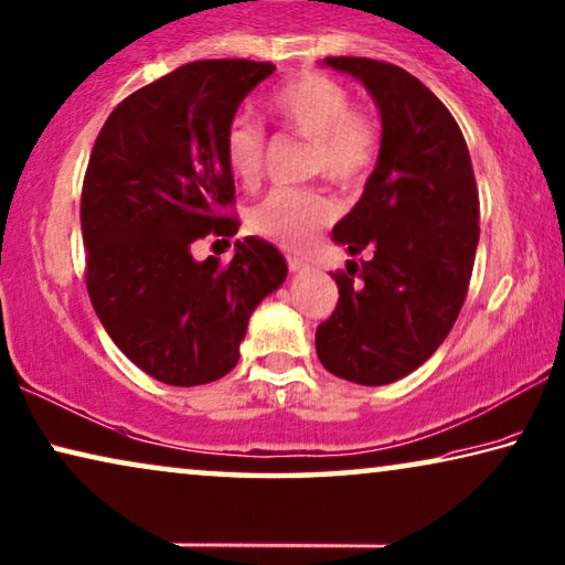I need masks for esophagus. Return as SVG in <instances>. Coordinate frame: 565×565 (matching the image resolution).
I'll return each mask as SVG.
<instances>
[{
    "label": "esophagus",
    "instance_id": "obj_1",
    "mask_svg": "<svg viewBox=\"0 0 565 565\" xmlns=\"http://www.w3.org/2000/svg\"><path fill=\"white\" fill-rule=\"evenodd\" d=\"M288 267L292 269V273H300V269H306L308 263L302 257H296V255H288Z\"/></svg>",
    "mask_w": 565,
    "mask_h": 565
}]
</instances>
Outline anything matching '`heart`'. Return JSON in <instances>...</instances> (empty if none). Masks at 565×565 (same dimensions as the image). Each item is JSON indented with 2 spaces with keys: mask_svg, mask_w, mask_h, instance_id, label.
<instances>
[{
  "mask_svg": "<svg viewBox=\"0 0 565 565\" xmlns=\"http://www.w3.org/2000/svg\"><path fill=\"white\" fill-rule=\"evenodd\" d=\"M269 111L282 129L310 140L308 173L333 183H362L377 166L382 129L359 109L341 81L326 73H302L269 96ZM226 166L244 185L263 178L267 135L249 119H234L224 137ZM337 216V201L323 188H275L249 211L252 232L288 249H306Z\"/></svg>",
  "mask_w": 565,
  "mask_h": 565,
  "instance_id": "heart-1",
  "label": "heart"
}]
</instances>
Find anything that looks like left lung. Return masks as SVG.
Here are the masks:
<instances>
[{"mask_svg": "<svg viewBox=\"0 0 565 565\" xmlns=\"http://www.w3.org/2000/svg\"><path fill=\"white\" fill-rule=\"evenodd\" d=\"M382 111V150L362 199L333 228L351 257L339 302L316 329L321 364L377 387L430 359L469 292L479 244V191L469 147L444 102L399 65L333 55Z\"/></svg>", "mask_w": 565, "mask_h": 565, "instance_id": "obj_1", "label": "left lung"}]
</instances>
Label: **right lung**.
<instances>
[{"label":"right lung","instance_id":"1","mask_svg":"<svg viewBox=\"0 0 565 565\" xmlns=\"http://www.w3.org/2000/svg\"><path fill=\"white\" fill-rule=\"evenodd\" d=\"M273 63L195 61L137 88L104 121L81 191L86 290L111 341L150 377L195 387L239 362L252 310L288 265L257 236L232 263L193 242L236 234L224 137Z\"/></svg>","mask_w":565,"mask_h":565}]
</instances>
